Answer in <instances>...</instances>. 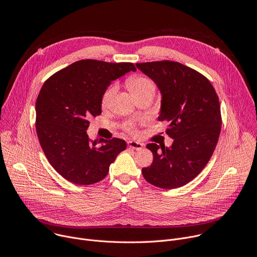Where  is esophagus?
<instances>
[{
  "label": "esophagus",
  "instance_id": "34e87169",
  "mask_svg": "<svg viewBox=\"0 0 257 257\" xmlns=\"http://www.w3.org/2000/svg\"><path fill=\"white\" fill-rule=\"evenodd\" d=\"M143 145H144L143 143H140L137 141H128L129 148L132 150H135V151H140L143 148Z\"/></svg>",
  "mask_w": 257,
  "mask_h": 257
}]
</instances>
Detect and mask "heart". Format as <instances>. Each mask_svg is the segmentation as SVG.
Returning a JSON list of instances; mask_svg holds the SVG:
<instances>
[{"mask_svg": "<svg viewBox=\"0 0 257 257\" xmlns=\"http://www.w3.org/2000/svg\"><path fill=\"white\" fill-rule=\"evenodd\" d=\"M129 87L131 89V91L133 92V94L135 96L139 95V94H142L146 91H155L156 89V86H155V83L146 77H143V76H139V77H135L133 79L130 80L129 82ZM117 90H118V86L117 84H112L109 85L103 92L102 94V97H101V104L102 106L106 107L108 106L109 104H111L112 100L114 99L116 93H117ZM125 130L130 132V133H134L136 131V126H135V123L133 122H128L126 125H125Z\"/></svg>", "mask_w": 257, "mask_h": 257, "instance_id": "1", "label": "heart"}]
</instances>
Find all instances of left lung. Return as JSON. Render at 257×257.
Here are the masks:
<instances>
[{
	"label": "left lung",
	"instance_id": "8db88e82",
	"mask_svg": "<svg viewBox=\"0 0 257 257\" xmlns=\"http://www.w3.org/2000/svg\"><path fill=\"white\" fill-rule=\"evenodd\" d=\"M136 66L158 85L159 120L169 123L166 133L174 139L170 148L146 145L154 161L142 175L163 189L181 187L204 169L214 152L222 128L218 96L205 76L181 63L166 60Z\"/></svg>",
	"mask_w": 257,
	"mask_h": 257
}]
</instances>
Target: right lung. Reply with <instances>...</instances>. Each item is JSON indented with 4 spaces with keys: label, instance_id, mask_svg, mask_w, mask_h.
Wrapping results in <instances>:
<instances>
[{
    "label": "right lung",
    "instance_id": "right-lung-1",
    "mask_svg": "<svg viewBox=\"0 0 257 257\" xmlns=\"http://www.w3.org/2000/svg\"><path fill=\"white\" fill-rule=\"evenodd\" d=\"M136 71L132 63L81 60L56 72L43 85L35 102V128L53 168L77 185L102 180L123 139H89V118L101 114V97L113 80Z\"/></svg>",
    "mask_w": 257,
    "mask_h": 257
}]
</instances>
